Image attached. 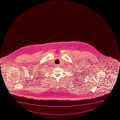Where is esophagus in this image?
Returning a JSON list of instances; mask_svg holds the SVG:
<instances>
[{
	"label": "esophagus",
	"instance_id": "obj_1",
	"mask_svg": "<svg viewBox=\"0 0 120 120\" xmlns=\"http://www.w3.org/2000/svg\"><path fill=\"white\" fill-rule=\"evenodd\" d=\"M56 67H59V65H56Z\"/></svg>",
	"mask_w": 120,
	"mask_h": 120
}]
</instances>
